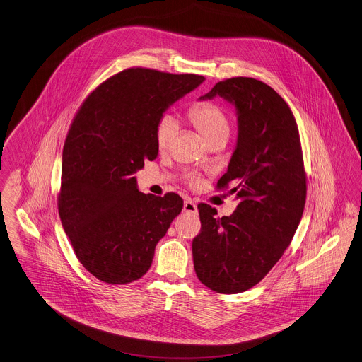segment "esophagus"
Here are the masks:
<instances>
[{
    "label": "esophagus",
    "instance_id": "1",
    "mask_svg": "<svg viewBox=\"0 0 362 362\" xmlns=\"http://www.w3.org/2000/svg\"><path fill=\"white\" fill-rule=\"evenodd\" d=\"M183 211H185V212H189V214H197V205H195L192 199H185Z\"/></svg>",
    "mask_w": 362,
    "mask_h": 362
}]
</instances>
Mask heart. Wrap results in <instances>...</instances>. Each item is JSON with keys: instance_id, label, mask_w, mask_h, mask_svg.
<instances>
[{"instance_id": "heart-1", "label": "heart", "mask_w": 362, "mask_h": 362, "mask_svg": "<svg viewBox=\"0 0 362 362\" xmlns=\"http://www.w3.org/2000/svg\"><path fill=\"white\" fill-rule=\"evenodd\" d=\"M189 118L193 122L199 134L208 140V143L226 141L230 134V115L227 110L215 102H199L194 105L190 112ZM177 122L176 119L164 114L156 127V143L160 151H165L176 136ZM187 183L195 186L198 179L195 175H187Z\"/></svg>"}]
</instances>
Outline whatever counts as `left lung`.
<instances>
[{
  "label": "left lung",
  "instance_id": "8db88e82",
  "mask_svg": "<svg viewBox=\"0 0 362 362\" xmlns=\"http://www.w3.org/2000/svg\"><path fill=\"white\" fill-rule=\"evenodd\" d=\"M222 96L238 112V140L216 190L240 199L218 218L198 204L201 230L193 240L195 274L218 293L248 291L267 276L289 247L303 215L307 176L298 124L289 106L267 83L233 77L202 99Z\"/></svg>",
  "mask_w": 362,
  "mask_h": 362
}]
</instances>
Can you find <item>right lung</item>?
Listing matches in <instances>:
<instances>
[{
	"mask_svg": "<svg viewBox=\"0 0 362 362\" xmlns=\"http://www.w3.org/2000/svg\"><path fill=\"white\" fill-rule=\"evenodd\" d=\"M202 81L197 74L131 67L96 86L74 115L63 146L57 209L77 259L93 277L112 285L143 277L182 212L180 195L143 194L134 173L158 154L163 112Z\"/></svg>",
	"mask_w": 362,
	"mask_h": 362,
	"instance_id": "1",
	"label": "right lung"
}]
</instances>
